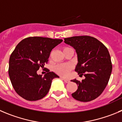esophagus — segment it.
Here are the masks:
<instances>
[{
	"instance_id": "1",
	"label": "esophagus",
	"mask_w": 122,
	"mask_h": 122,
	"mask_svg": "<svg viewBox=\"0 0 122 122\" xmlns=\"http://www.w3.org/2000/svg\"><path fill=\"white\" fill-rule=\"evenodd\" d=\"M61 78H62V79H63L64 81V82H65L68 83V82H70V81H69V79H67V78H64V77H61Z\"/></svg>"
}]
</instances>
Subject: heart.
<instances>
[{
	"label": "heart",
	"mask_w": 122,
	"mask_h": 122,
	"mask_svg": "<svg viewBox=\"0 0 122 122\" xmlns=\"http://www.w3.org/2000/svg\"><path fill=\"white\" fill-rule=\"evenodd\" d=\"M69 47H65L64 50L67 49ZM73 66L70 63L67 64H61L57 65L55 67V71L58 74L62 76H67L69 75L70 70L72 69Z\"/></svg>",
	"instance_id": "obj_1"
}]
</instances>
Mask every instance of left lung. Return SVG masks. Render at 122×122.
Segmentation results:
<instances>
[{
  "label": "left lung",
  "mask_w": 122,
  "mask_h": 122,
  "mask_svg": "<svg viewBox=\"0 0 122 122\" xmlns=\"http://www.w3.org/2000/svg\"><path fill=\"white\" fill-rule=\"evenodd\" d=\"M64 43L71 46L77 54L78 64L75 71L81 81H71L78 85V89L71 94L77 101L89 102L99 97L105 88L112 71L111 57L107 48L101 41L90 36H75L64 38Z\"/></svg>",
  "instance_id": "1"
}]
</instances>
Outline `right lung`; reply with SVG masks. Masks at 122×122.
I'll return each instance as SVG.
<instances>
[{"instance_id": "add662e5", "label": "right lung", "mask_w": 122, "mask_h": 122, "mask_svg": "<svg viewBox=\"0 0 122 122\" xmlns=\"http://www.w3.org/2000/svg\"><path fill=\"white\" fill-rule=\"evenodd\" d=\"M62 40L41 37H28L21 40L11 53L9 76L15 91L28 101H38L49 91L53 79L60 78L49 71L44 76L37 73L49 58L51 51Z\"/></svg>"}]
</instances>
